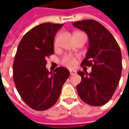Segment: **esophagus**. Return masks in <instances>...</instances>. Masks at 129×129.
<instances>
[{
  "label": "esophagus",
  "instance_id": "1",
  "mask_svg": "<svg viewBox=\"0 0 129 129\" xmlns=\"http://www.w3.org/2000/svg\"><path fill=\"white\" fill-rule=\"evenodd\" d=\"M76 73H77V72H76V71H74V70H70V74H71V76H73V75L76 74Z\"/></svg>",
  "mask_w": 129,
  "mask_h": 129
}]
</instances>
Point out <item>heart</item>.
<instances>
[{
    "label": "heart",
    "instance_id": "heart-1",
    "mask_svg": "<svg viewBox=\"0 0 129 129\" xmlns=\"http://www.w3.org/2000/svg\"><path fill=\"white\" fill-rule=\"evenodd\" d=\"M76 63H77L76 57L71 55H66L61 60V63L68 68H72L75 66Z\"/></svg>",
    "mask_w": 129,
    "mask_h": 129
}]
</instances>
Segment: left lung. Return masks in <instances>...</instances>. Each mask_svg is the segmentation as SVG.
Returning <instances> with one entry per match:
<instances>
[{
    "label": "left lung",
    "instance_id": "obj_1",
    "mask_svg": "<svg viewBox=\"0 0 129 129\" xmlns=\"http://www.w3.org/2000/svg\"><path fill=\"white\" fill-rule=\"evenodd\" d=\"M89 37V49L81 66L92 67V72L78 71L82 80L76 88L84 102L91 106H102L112 98L119 83L122 57L116 39L106 28L93 20L73 23Z\"/></svg>",
    "mask_w": 129,
    "mask_h": 129
}]
</instances>
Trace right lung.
<instances>
[{"label": "right lung", "mask_w": 129, "mask_h": 129, "mask_svg": "<svg viewBox=\"0 0 129 129\" xmlns=\"http://www.w3.org/2000/svg\"><path fill=\"white\" fill-rule=\"evenodd\" d=\"M62 24L46 22L27 31L18 45L13 62V79L22 100L31 109L44 111L58 100L70 72L46 68V58L54 53L53 39Z\"/></svg>", "instance_id": "1"}]
</instances>
